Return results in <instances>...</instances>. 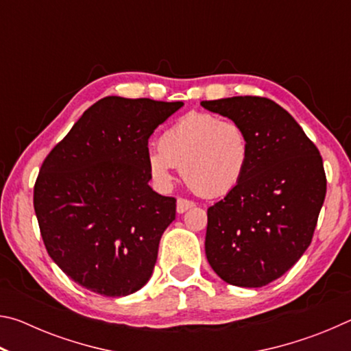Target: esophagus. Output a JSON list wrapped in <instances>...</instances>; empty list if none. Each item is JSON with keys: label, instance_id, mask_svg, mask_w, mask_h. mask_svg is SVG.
<instances>
[{"label": "esophagus", "instance_id": "obj_1", "mask_svg": "<svg viewBox=\"0 0 351 351\" xmlns=\"http://www.w3.org/2000/svg\"><path fill=\"white\" fill-rule=\"evenodd\" d=\"M195 206L193 201H189V199H184V198H178L176 201V212L178 213H184L189 209H192V207Z\"/></svg>", "mask_w": 351, "mask_h": 351}]
</instances>
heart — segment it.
Wrapping results in <instances>:
<instances>
[{
    "label": "heart",
    "instance_id": "1",
    "mask_svg": "<svg viewBox=\"0 0 351 351\" xmlns=\"http://www.w3.org/2000/svg\"><path fill=\"white\" fill-rule=\"evenodd\" d=\"M251 145L239 122L209 112H189L147 153V164L159 186L173 182L181 167L184 182L204 198L224 197L239 186L246 173Z\"/></svg>",
    "mask_w": 351,
    "mask_h": 351
}]
</instances>
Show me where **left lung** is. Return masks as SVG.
Here are the masks:
<instances>
[{
    "instance_id": "left-lung-1",
    "label": "left lung",
    "mask_w": 351,
    "mask_h": 351,
    "mask_svg": "<svg viewBox=\"0 0 351 351\" xmlns=\"http://www.w3.org/2000/svg\"><path fill=\"white\" fill-rule=\"evenodd\" d=\"M246 130L251 159L239 186L207 209L206 257L226 283L260 288L293 268L316 229L326 178L316 145L266 97L204 100Z\"/></svg>"
}]
</instances>
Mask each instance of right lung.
Instances as JSON below:
<instances>
[{"label":"right lung","instance_id":"add662e5","mask_svg":"<svg viewBox=\"0 0 351 351\" xmlns=\"http://www.w3.org/2000/svg\"><path fill=\"white\" fill-rule=\"evenodd\" d=\"M182 105L104 97L46 156L35 215L47 254L80 287L123 297L150 280L176 199L148 186V138Z\"/></svg>","mask_w":351,"mask_h":351}]
</instances>
